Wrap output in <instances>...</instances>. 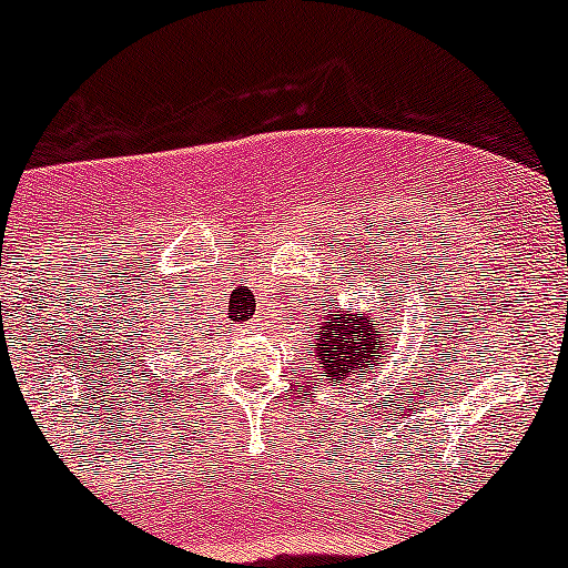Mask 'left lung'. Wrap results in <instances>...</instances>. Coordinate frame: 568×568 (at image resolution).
<instances>
[{
    "label": "left lung",
    "instance_id": "obj_1",
    "mask_svg": "<svg viewBox=\"0 0 568 568\" xmlns=\"http://www.w3.org/2000/svg\"><path fill=\"white\" fill-rule=\"evenodd\" d=\"M397 306H386L383 315L366 312H343L341 306H332L324 312L321 335L315 337L312 348V368L321 383H343L352 386L355 379H366L368 372L386 357L388 326L394 324ZM397 326H392V332Z\"/></svg>",
    "mask_w": 568,
    "mask_h": 568
}]
</instances>
